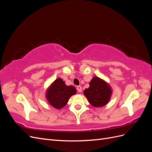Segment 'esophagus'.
Returning <instances> with one entry per match:
<instances>
[{
    "label": "esophagus",
    "instance_id": "34e87169",
    "mask_svg": "<svg viewBox=\"0 0 152 152\" xmlns=\"http://www.w3.org/2000/svg\"><path fill=\"white\" fill-rule=\"evenodd\" d=\"M77 91L79 92V93H81L82 92V87L81 86H77Z\"/></svg>",
    "mask_w": 152,
    "mask_h": 152
}]
</instances>
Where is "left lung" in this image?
Returning a JSON list of instances; mask_svg holds the SVG:
<instances>
[{"label": "left lung", "mask_w": 152, "mask_h": 152, "mask_svg": "<svg viewBox=\"0 0 152 152\" xmlns=\"http://www.w3.org/2000/svg\"><path fill=\"white\" fill-rule=\"evenodd\" d=\"M90 87L84 93L89 102L96 107H103L108 103L111 96V89L105 82L98 77H94L89 83Z\"/></svg>", "instance_id": "left-lung-1"}]
</instances>
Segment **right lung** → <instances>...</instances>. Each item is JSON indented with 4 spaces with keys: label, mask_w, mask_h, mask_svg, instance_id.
Segmentation results:
<instances>
[{
    "label": "right lung",
    "mask_w": 152,
    "mask_h": 152,
    "mask_svg": "<svg viewBox=\"0 0 152 152\" xmlns=\"http://www.w3.org/2000/svg\"><path fill=\"white\" fill-rule=\"evenodd\" d=\"M76 93L73 86H67L61 79L55 80L47 92V98L53 107L60 109L65 107L68 99Z\"/></svg>",
    "instance_id": "add662e5"
}]
</instances>
